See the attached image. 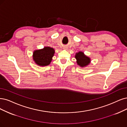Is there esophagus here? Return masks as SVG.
I'll return each instance as SVG.
<instances>
[{"label": "esophagus", "instance_id": "obj_1", "mask_svg": "<svg viewBox=\"0 0 127 127\" xmlns=\"http://www.w3.org/2000/svg\"><path fill=\"white\" fill-rule=\"evenodd\" d=\"M63 49H67V47H66V46H64L63 47Z\"/></svg>", "mask_w": 127, "mask_h": 127}]
</instances>
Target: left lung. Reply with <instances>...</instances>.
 I'll return each mask as SVG.
<instances>
[{"label": "left lung", "instance_id": "left-lung-1", "mask_svg": "<svg viewBox=\"0 0 127 127\" xmlns=\"http://www.w3.org/2000/svg\"><path fill=\"white\" fill-rule=\"evenodd\" d=\"M75 58L77 60V63L78 65L81 67L87 66L90 63V59L86 56L83 52H79L75 55Z\"/></svg>", "mask_w": 127, "mask_h": 127}]
</instances>
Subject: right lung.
Returning <instances> with one entry per match:
<instances>
[{"mask_svg": "<svg viewBox=\"0 0 127 127\" xmlns=\"http://www.w3.org/2000/svg\"><path fill=\"white\" fill-rule=\"evenodd\" d=\"M54 51V50L50 47H45L43 49L35 51L33 58L37 65L42 66H47L50 64Z\"/></svg>", "mask_w": 127, "mask_h": 127, "instance_id": "obj_1", "label": "right lung"}]
</instances>
